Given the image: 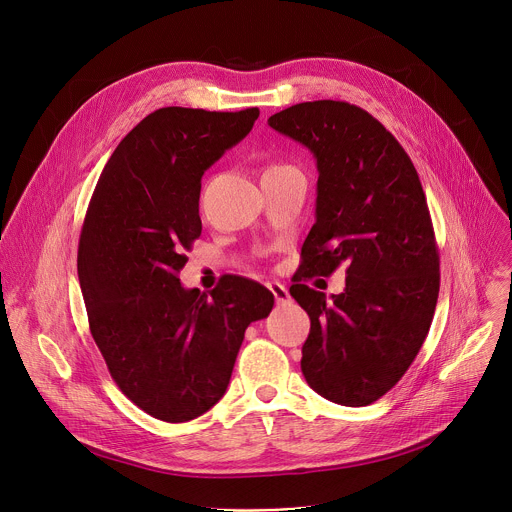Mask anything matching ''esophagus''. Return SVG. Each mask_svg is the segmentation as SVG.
Here are the masks:
<instances>
[{
    "label": "esophagus",
    "instance_id": "obj_1",
    "mask_svg": "<svg viewBox=\"0 0 512 512\" xmlns=\"http://www.w3.org/2000/svg\"><path fill=\"white\" fill-rule=\"evenodd\" d=\"M267 287L271 289V294H273V298H275L277 304H289V302H291V296H289L287 287L281 285L279 281H271V283H267Z\"/></svg>",
    "mask_w": 512,
    "mask_h": 512
}]
</instances>
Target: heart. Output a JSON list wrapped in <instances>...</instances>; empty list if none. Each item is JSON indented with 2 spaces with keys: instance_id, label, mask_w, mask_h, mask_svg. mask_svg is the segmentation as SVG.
<instances>
[{
  "instance_id": "1",
  "label": "heart",
  "mask_w": 512,
  "mask_h": 512,
  "mask_svg": "<svg viewBox=\"0 0 512 512\" xmlns=\"http://www.w3.org/2000/svg\"><path fill=\"white\" fill-rule=\"evenodd\" d=\"M269 168H271V166H269Z\"/></svg>"
}]
</instances>
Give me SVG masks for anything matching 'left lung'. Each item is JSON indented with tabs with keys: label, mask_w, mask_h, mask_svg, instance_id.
Masks as SVG:
<instances>
[{
	"label": "left lung",
	"mask_w": 512,
	"mask_h": 512,
	"mask_svg": "<svg viewBox=\"0 0 512 512\" xmlns=\"http://www.w3.org/2000/svg\"><path fill=\"white\" fill-rule=\"evenodd\" d=\"M267 123L314 154L316 223L289 294L310 316L302 373L324 399L362 407L415 360L440 294V253L417 170L371 113L346 101L291 105ZM347 265L326 301L305 281Z\"/></svg>",
	"instance_id": "obj_1"
}]
</instances>
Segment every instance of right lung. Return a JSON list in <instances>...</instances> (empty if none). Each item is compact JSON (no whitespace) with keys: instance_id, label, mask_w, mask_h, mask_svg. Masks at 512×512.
I'll list each match as a JSON object with an SVG mask.
<instances>
[{"instance_id":"add662e5","label":"right lung","mask_w":512,"mask_h":512,"mask_svg":"<svg viewBox=\"0 0 512 512\" xmlns=\"http://www.w3.org/2000/svg\"><path fill=\"white\" fill-rule=\"evenodd\" d=\"M257 117V107L150 113L115 148L87 208L77 267L91 334L121 393L168 423L218 403L247 326L273 308L271 291L241 275L210 296L178 279L202 233L200 180Z\"/></svg>"}]
</instances>
